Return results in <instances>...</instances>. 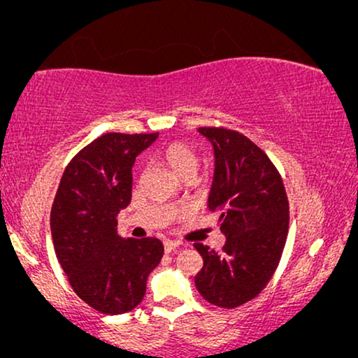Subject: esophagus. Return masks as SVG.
<instances>
[{
    "label": "esophagus",
    "mask_w": 358,
    "mask_h": 358,
    "mask_svg": "<svg viewBox=\"0 0 358 358\" xmlns=\"http://www.w3.org/2000/svg\"><path fill=\"white\" fill-rule=\"evenodd\" d=\"M179 246H180L179 241H173V239H166V241H164V251L166 252H173Z\"/></svg>",
    "instance_id": "1"
}]
</instances>
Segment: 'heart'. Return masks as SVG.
<instances>
[{
    "label": "heart",
    "mask_w": 358,
    "mask_h": 358,
    "mask_svg": "<svg viewBox=\"0 0 358 358\" xmlns=\"http://www.w3.org/2000/svg\"><path fill=\"white\" fill-rule=\"evenodd\" d=\"M161 158H163L164 164L179 178H187V176L194 178L195 171H197V155L189 145L180 143V141L166 146L163 153H161ZM182 213H187V210H182Z\"/></svg>",
    "instance_id": "b5f03b06"
}]
</instances>
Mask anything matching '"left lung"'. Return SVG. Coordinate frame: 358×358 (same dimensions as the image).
<instances>
[{
    "label": "left lung",
    "mask_w": 358,
    "mask_h": 358,
    "mask_svg": "<svg viewBox=\"0 0 358 358\" xmlns=\"http://www.w3.org/2000/svg\"><path fill=\"white\" fill-rule=\"evenodd\" d=\"M213 146L208 210L220 215L223 251L195 243L203 267L195 287L208 303L236 308L256 298L280 262L288 234V199L268 156L234 130L199 129Z\"/></svg>",
    "instance_id": "1"
}]
</instances>
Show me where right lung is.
Masks as SVG:
<instances>
[{"instance_id": "obj_1", "label": "right lung", "mask_w": 358, "mask_h": 358, "mask_svg": "<svg viewBox=\"0 0 358 358\" xmlns=\"http://www.w3.org/2000/svg\"><path fill=\"white\" fill-rule=\"evenodd\" d=\"M159 134H106L66 166L50 213L58 262L76 295L104 315L129 313L163 257L156 238L124 239L117 215L131 200L135 159Z\"/></svg>"}]
</instances>
